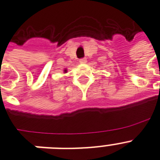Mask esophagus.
Returning <instances> with one entry per match:
<instances>
[{"instance_id":"34e87169","label":"esophagus","mask_w":160,"mask_h":160,"mask_svg":"<svg viewBox=\"0 0 160 160\" xmlns=\"http://www.w3.org/2000/svg\"><path fill=\"white\" fill-rule=\"evenodd\" d=\"M79 62L80 63H86L87 62V58H82L79 59Z\"/></svg>"}]
</instances>
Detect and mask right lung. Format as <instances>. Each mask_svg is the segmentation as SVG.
I'll return each mask as SVG.
<instances>
[{"label": "right lung", "mask_w": 160, "mask_h": 160, "mask_svg": "<svg viewBox=\"0 0 160 160\" xmlns=\"http://www.w3.org/2000/svg\"><path fill=\"white\" fill-rule=\"evenodd\" d=\"M67 72V70L65 69V70H64V72Z\"/></svg>", "instance_id": "right-lung-1"}]
</instances>
